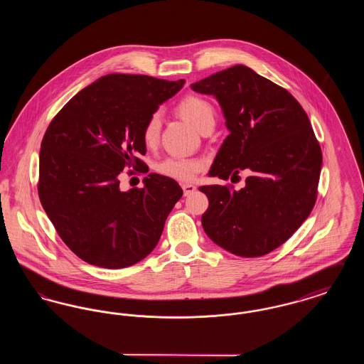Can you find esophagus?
<instances>
[{
	"label": "esophagus",
	"instance_id": "1",
	"mask_svg": "<svg viewBox=\"0 0 364 364\" xmlns=\"http://www.w3.org/2000/svg\"><path fill=\"white\" fill-rule=\"evenodd\" d=\"M181 188L184 191V195H186V196H188V195H191L192 192H195V191H196V187H195L193 184H183V186H181Z\"/></svg>",
	"mask_w": 364,
	"mask_h": 364
}]
</instances>
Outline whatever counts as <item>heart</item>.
I'll list each match as a JSON object with an SVG mask.
<instances>
[{
    "mask_svg": "<svg viewBox=\"0 0 364 364\" xmlns=\"http://www.w3.org/2000/svg\"><path fill=\"white\" fill-rule=\"evenodd\" d=\"M177 110L181 114V117L186 122H190L196 131H200L208 125L215 124V110L213 105L200 97H196V95L186 97L184 100L180 101ZM159 132H161V113L156 112L147 119V122L143 127V132H141L143 141L147 146L156 144ZM200 169H202V164L191 158L171 156L158 164L159 173L180 181H190Z\"/></svg>",
    "mask_w": 364,
    "mask_h": 364,
    "instance_id": "b5f03b06",
    "label": "heart"
}]
</instances>
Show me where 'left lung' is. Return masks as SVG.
I'll use <instances>...</instances> for the list:
<instances>
[{
  "label": "left lung",
  "instance_id": "8db88e82",
  "mask_svg": "<svg viewBox=\"0 0 364 364\" xmlns=\"http://www.w3.org/2000/svg\"><path fill=\"white\" fill-rule=\"evenodd\" d=\"M191 88L218 101L229 129L208 176L232 180L250 173L240 191L199 187L208 198L202 226L237 257L266 255L294 235L315 205L322 151L311 122L285 88L245 65Z\"/></svg>",
  "mask_w": 364,
  "mask_h": 364
}]
</instances>
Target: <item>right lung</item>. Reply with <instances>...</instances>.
I'll return each instance as SVG.
<instances>
[{
	"mask_svg": "<svg viewBox=\"0 0 364 364\" xmlns=\"http://www.w3.org/2000/svg\"><path fill=\"white\" fill-rule=\"evenodd\" d=\"M184 80L110 73L79 91L53 119L39 153L38 193L57 233L80 259L122 269L159 240L181 187L150 173L120 190L125 166L147 173L143 127Z\"/></svg>",
	"mask_w": 364,
	"mask_h": 364,
	"instance_id": "add662e5",
	"label": "right lung"
}]
</instances>
